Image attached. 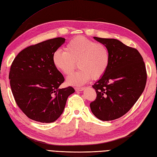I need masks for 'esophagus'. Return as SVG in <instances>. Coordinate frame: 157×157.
I'll return each mask as SVG.
<instances>
[{
	"mask_svg": "<svg viewBox=\"0 0 157 157\" xmlns=\"http://www.w3.org/2000/svg\"><path fill=\"white\" fill-rule=\"evenodd\" d=\"M74 89L75 91H83L84 89H85V88L84 87H75Z\"/></svg>",
	"mask_w": 157,
	"mask_h": 157,
	"instance_id": "esophagus-1",
	"label": "esophagus"
}]
</instances>
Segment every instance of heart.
Wrapping results in <instances>:
<instances>
[{
  "mask_svg": "<svg viewBox=\"0 0 157 157\" xmlns=\"http://www.w3.org/2000/svg\"><path fill=\"white\" fill-rule=\"evenodd\" d=\"M65 51L54 52L52 61L57 70L65 75L74 70L78 63L79 70L67 78L68 85L79 86L92 78L97 79L105 74L109 63V54L103 44L77 36L68 42Z\"/></svg>",
  "mask_w": 157,
  "mask_h": 157,
  "instance_id": "heart-1",
  "label": "heart"
}]
</instances>
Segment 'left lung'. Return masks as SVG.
<instances>
[{"label": "left lung", "instance_id": "1", "mask_svg": "<svg viewBox=\"0 0 157 157\" xmlns=\"http://www.w3.org/2000/svg\"><path fill=\"white\" fill-rule=\"evenodd\" d=\"M94 38L107 47L109 63L105 74L92 86L97 98L90 108L99 119L114 120L127 113L141 95L147 82L145 64L137 50L117 39Z\"/></svg>", "mask_w": 157, "mask_h": 157}]
</instances>
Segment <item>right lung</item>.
<instances>
[{
    "label": "right lung",
    "mask_w": 157,
    "mask_h": 157,
    "mask_svg": "<svg viewBox=\"0 0 157 157\" xmlns=\"http://www.w3.org/2000/svg\"><path fill=\"white\" fill-rule=\"evenodd\" d=\"M61 37L50 39L22 50L12 63L9 79L12 92L24 113L40 123H52L63 113L72 87L59 88L63 75L52 61L54 52L65 42Z\"/></svg>",
    "instance_id": "1"
}]
</instances>
